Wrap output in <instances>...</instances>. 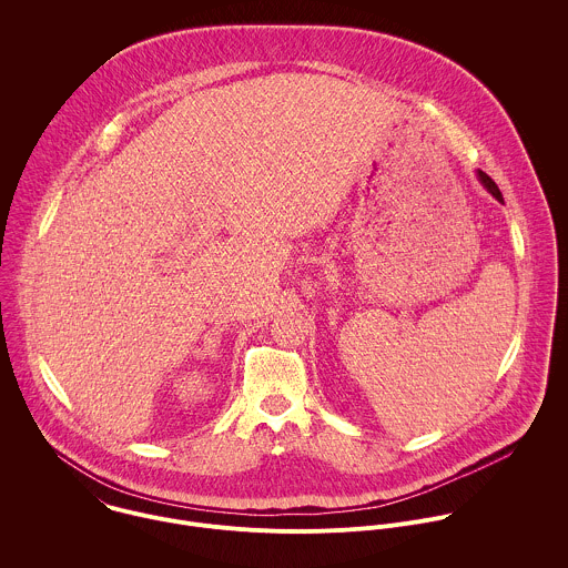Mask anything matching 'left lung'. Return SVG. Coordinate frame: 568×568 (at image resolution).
<instances>
[{
    "label": "left lung",
    "mask_w": 568,
    "mask_h": 568,
    "mask_svg": "<svg viewBox=\"0 0 568 568\" xmlns=\"http://www.w3.org/2000/svg\"><path fill=\"white\" fill-rule=\"evenodd\" d=\"M479 181L486 185L487 192H489V194H491L496 201H503V194H500L498 185H496V183H494V181L487 176L486 172H481V170H479Z\"/></svg>",
    "instance_id": "obj_1"
}]
</instances>
